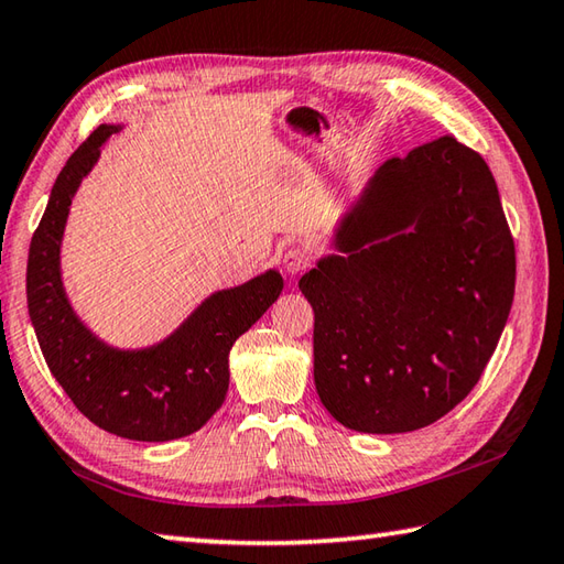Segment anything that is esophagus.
I'll return each instance as SVG.
<instances>
[{
	"label": "esophagus",
	"instance_id": "34e87169",
	"mask_svg": "<svg viewBox=\"0 0 564 564\" xmlns=\"http://www.w3.org/2000/svg\"><path fill=\"white\" fill-rule=\"evenodd\" d=\"M306 264H310V252L304 248H286L282 254V268L286 274L302 272Z\"/></svg>",
	"mask_w": 564,
	"mask_h": 564
}]
</instances>
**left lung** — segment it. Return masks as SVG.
<instances>
[{
    "mask_svg": "<svg viewBox=\"0 0 564 564\" xmlns=\"http://www.w3.org/2000/svg\"><path fill=\"white\" fill-rule=\"evenodd\" d=\"M302 274L314 386L344 427L400 434L469 395L503 334L516 248L484 159L440 137L368 178Z\"/></svg>",
    "mask_w": 564,
    "mask_h": 564,
    "instance_id": "8db88e82",
    "label": "left lung"
}]
</instances>
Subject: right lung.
<instances>
[{
  "instance_id": "obj_1",
  "label": "right lung",
  "mask_w": 564,
  "mask_h": 564,
  "mask_svg": "<svg viewBox=\"0 0 564 564\" xmlns=\"http://www.w3.org/2000/svg\"><path fill=\"white\" fill-rule=\"evenodd\" d=\"M122 124H100L61 169L31 238L26 302L41 354L85 417L134 442H172L194 434L223 405L230 348L278 300L284 280L270 268L216 290L172 334L144 348L105 341L78 316L63 284V232L83 178Z\"/></svg>"
}]
</instances>
